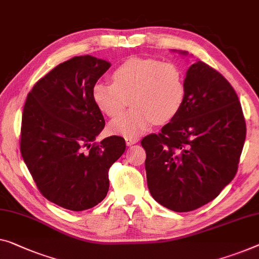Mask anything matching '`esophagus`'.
<instances>
[{
	"mask_svg": "<svg viewBox=\"0 0 259 259\" xmlns=\"http://www.w3.org/2000/svg\"><path fill=\"white\" fill-rule=\"evenodd\" d=\"M137 142H138L137 137H125V143H126V145H128V146L136 144Z\"/></svg>",
	"mask_w": 259,
	"mask_h": 259,
	"instance_id": "34e87169",
	"label": "esophagus"
}]
</instances>
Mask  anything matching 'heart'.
Instances as JSON below:
<instances>
[{"mask_svg": "<svg viewBox=\"0 0 259 259\" xmlns=\"http://www.w3.org/2000/svg\"><path fill=\"white\" fill-rule=\"evenodd\" d=\"M113 82H96L92 88L95 105L109 117L129 113L110 123V130L134 137L154 122L172 121L183 108L186 96L185 74L172 61L131 57L114 69Z\"/></svg>", "mask_w": 259, "mask_h": 259, "instance_id": "obj_1", "label": "heart"}]
</instances>
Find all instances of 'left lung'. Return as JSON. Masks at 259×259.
<instances>
[{"mask_svg":"<svg viewBox=\"0 0 259 259\" xmlns=\"http://www.w3.org/2000/svg\"><path fill=\"white\" fill-rule=\"evenodd\" d=\"M185 83L179 114L141 142L152 198L178 213L214 200L234 179L246 135L238 96L221 73L196 60Z\"/></svg>","mask_w":259,"mask_h":259,"instance_id":"obj_1","label":"left lung"}]
</instances>
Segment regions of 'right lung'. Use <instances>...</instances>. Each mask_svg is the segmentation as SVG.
I'll return each instance as SVG.
<instances>
[{
	"label": "right lung",
	"instance_id": "add662e5",
	"mask_svg": "<svg viewBox=\"0 0 259 259\" xmlns=\"http://www.w3.org/2000/svg\"><path fill=\"white\" fill-rule=\"evenodd\" d=\"M109 67L95 57H73L38 80L26 98L22 157L43 196L65 209L101 202L109 190V168L125 151L119 136L95 142L105 118L92 88Z\"/></svg>",
	"mask_w": 259,
	"mask_h": 259
}]
</instances>
